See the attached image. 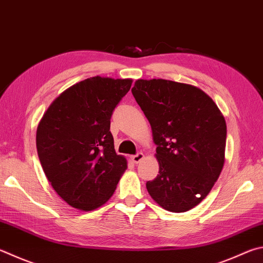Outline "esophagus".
Returning a JSON list of instances; mask_svg holds the SVG:
<instances>
[{"label":"esophagus","mask_w":263,"mask_h":263,"mask_svg":"<svg viewBox=\"0 0 263 263\" xmlns=\"http://www.w3.org/2000/svg\"><path fill=\"white\" fill-rule=\"evenodd\" d=\"M144 157H145V155L142 154V153H138V154L131 156V160H132L133 163L137 164V163H139L141 160H144Z\"/></svg>","instance_id":"obj_1"}]
</instances>
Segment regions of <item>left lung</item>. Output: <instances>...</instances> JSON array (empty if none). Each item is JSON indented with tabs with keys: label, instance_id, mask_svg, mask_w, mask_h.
Wrapping results in <instances>:
<instances>
[{
	"label": "left lung",
	"instance_id": "obj_1",
	"mask_svg": "<svg viewBox=\"0 0 263 263\" xmlns=\"http://www.w3.org/2000/svg\"><path fill=\"white\" fill-rule=\"evenodd\" d=\"M132 94L151 124L159 175L147 181L154 201L184 213L202 201L226 161L227 123L213 99L193 85L138 79Z\"/></svg>",
	"mask_w": 263,
	"mask_h": 263
}]
</instances>
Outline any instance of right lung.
<instances>
[{
	"label": "right lung",
	"mask_w": 263,
	"mask_h": 263,
	"mask_svg": "<svg viewBox=\"0 0 263 263\" xmlns=\"http://www.w3.org/2000/svg\"><path fill=\"white\" fill-rule=\"evenodd\" d=\"M132 79L90 77L60 94L36 128L37 155L52 189L71 207L94 211L112 197L127 161L110 132Z\"/></svg>",
	"instance_id": "right-lung-1"
}]
</instances>
